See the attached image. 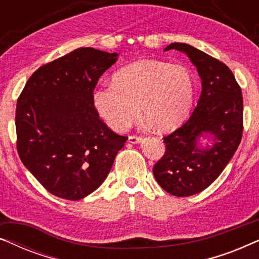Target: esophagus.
Returning a JSON list of instances; mask_svg holds the SVG:
<instances>
[{
	"mask_svg": "<svg viewBox=\"0 0 259 259\" xmlns=\"http://www.w3.org/2000/svg\"><path fill=\"white\" fill-rule=\"evenodd\" d=\"M143 140V138L140 136H130L128 137V143L131 144H139Z\"/></svg>",
	"mask_w": 259,
	"mask_h": 259,
	"instance_id": "esophagus-1",
	"label": "esophagus"
}]
</instances>
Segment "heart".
<instances>
[{
    "label": "heart",
    "instance_id": "obj_1",
    "mask_svg": "<svg viewBox=\"0 0 259 259\" xmlns=\"http://www.w3.org/2000/svg\"><path fill=\"white\" fill-rule=\"evenodd\" d=\"M193 95V77L186 67L145 60L118 70L112 84L95 88L93 105L106 125L116 132L132 125L140 109L155 128L171 131L189 114Z\"/></svg>",
    "mask_w": 259,
    "mask_h": 259
}]
</instances>
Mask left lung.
Listing matches in <instances>:
<instances>
[{
	"label": "left lung",
	"instance_id": "8db88e82",
	"mask_svg": "<svg viewBox=\"0 0 259 259\" xmlns=\"http://www.w3.org/2000/svg\"><path fill=\"white\" fill-rule=\"evenodd\" d=\"M189 56L201 79V94L192 115L182 127L164 138L166 152L153 175L166 192L189 197L204 191L229 164L243 134V97L231 69L225 63L186 44H171ZM205 135L212 148L200 149Z\"/></svg>",
	"mask_w": 259,
	"mask_h": 259
}]
</instances>
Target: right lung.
<instances>
[{
	"mask_svg": "<svg viewBox=\"0 0 259 259\" xmlns=\"http://www.w3.org/2000/svg\"><path fill=\"white\" fill-rule=\"evenodd\" d=\"M118 55L77 48L41 66L17 99L21 161L62 199L80 200L94 192L127 140L108 128L93 105L94 88Z\"/></svg>",
	"mask_w": 259,
	"mask_h": 259,
	"instance_id": "add662e5",
	"label": "right lung"
}]
</instances>
